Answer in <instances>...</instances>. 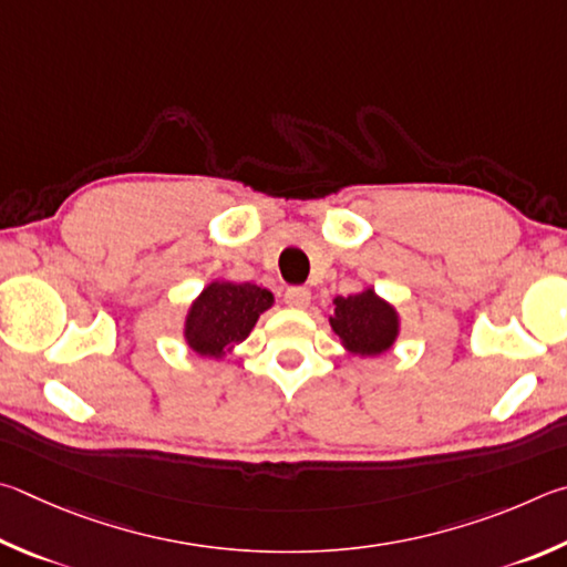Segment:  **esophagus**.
<instances>
[{
	"mask_svg": "<svg viewBox=\"0 0 567 567\" xmlns=\"http://www.w3.org/2000/svg\"><path fill=\"white\" fill-rule=\"evenodd\" d=\"M284 301L286 306H291V309H306L311 301V291L303 289V286H291V289H286Z\"/></svg>",
	"mask_w": 567,
	"mask_h": 567,
	"instance_id": "esophagus-1",
	"label": "esophagus"
}]
</instances>
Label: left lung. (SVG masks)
I'll return each mask as SVG.
<instances>
[{
  "mask_svg": "<svg viewBox=\"0 0 567 567\" xmlns=\"http://www.w3.org/2000/svg\"><path fill=\"white\" fill-rule=\"evenodd\" d=\"M331 329L343 349L353 355H381L399 339V313L373 289L353 296H336Z\"/></svg>",
  "mask_w": 567,
  "mask_h": 567,
  "instance_id": "1",
  "label": "left lung"
}]
</instances>
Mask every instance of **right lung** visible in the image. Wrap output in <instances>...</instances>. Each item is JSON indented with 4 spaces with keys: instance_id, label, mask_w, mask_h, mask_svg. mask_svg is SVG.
<instances>
[{
    "instance_id": "1",
    "label": "right lung",
    "mask_w": 567,
    "mask_h": 567,
    "mask_svg": "<svg viewBox=\"0 0 567 567\" xmlns=\"http://www.w3.org/2000/svg\"><path fill=\"white\" fill-rule=\"evenodd\" d=\"M271 306L274 293L261 286L212 281L186 313L184 339L188 349L204 359H224Z\"/></svg>"
}]
</instances>
